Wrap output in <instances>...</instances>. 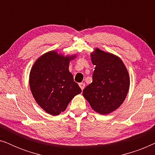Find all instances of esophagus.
<instances>
[{
  "label": "esophagus",
  "instance_id": "1",
  "mask_svg": "<svg viewBox=\"0 0 155 155\" xmlns=\"http://www.w3.org/2000/svg\"><path fill=\"white\" fill-rule=\"evenodd\" d=\"M79 86H80V87L81 88V90H83L84 87H85V84L83 83V82H81V83H79Z\"/></svg>",
  "mask_w": 155,
  "mask_h": 155
}]
</instances>
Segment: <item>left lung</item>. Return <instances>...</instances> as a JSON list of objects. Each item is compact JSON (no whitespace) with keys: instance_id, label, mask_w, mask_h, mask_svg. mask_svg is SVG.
I'll return each instance as SVG.
<instances>
[{"instance_id":"left-lung-1","label":"left lung","mask_w":155,"mask_h":155,"mask_svg":"<svg viewBox=\"0 0 155 155\" xmlns=\"http://www.w3.org/2000/svg\"><path fill=\"white\" fill-rule=\"evenodd\" d=\"M95 65L92 82L82 94L92 109L105 115L117 109L124 102L130 87L128 72L121 59L96 48L91 54Z\"/></svg>"}]
</instances>
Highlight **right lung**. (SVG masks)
<instances>
[{"mask_svg":"<svg viewBox=\"0 0 155 155\" xmlns=\"http://www.w3.org/2000/svg\"><path fill=\"white\" fill-rule=\"evenodd\" d=\"M75 57L51 51L40 56L31 67V94L41 109L51 115L64 111L73 97L82 92L68 70L70 61Z\"/></svg>","mask_w":155,"mask_h":155,"instance_id":"obj_1","label":"right lung"}]
</instances>
